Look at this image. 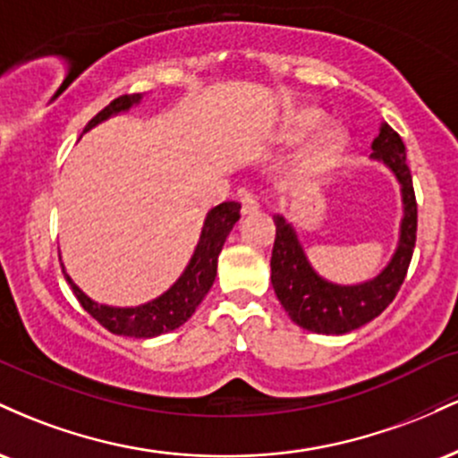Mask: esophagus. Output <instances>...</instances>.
Wrapping results in <instances>:
<instances>
[{
    "label": "esophagus",
    "mask_w": 458,
    "mask_h": 458,
    "mask_svg": "<svg viewBox=\"0 0 458 458\" xmlns=\"http://www.w3.org/2000/svg\"><path fill=\"white\" fill-rule=\"evenodd\" d=\"M259 208H260L259 198H256L254 193H243V198H241V213L254 215V213H259Z\"/></svg>",
    "instance_id": "esophagus-1"
}]
</instances>
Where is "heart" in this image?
<instances>
[{
	"instance_id": "heart-1",
	"label": "heart",
	"mask_w": 458,
	"mask_h": 458,
	"mask_svg": "<svg viewBox=\"0 0 458 458\" xmlns=\"http://www.w3.org/2000/svg\"><path fill=\"white\" fill-rule=\"evenodd\" d=\"M323 123V115L317 109H299V112L288 120V124L282 131V140L286 144H299L306 140L310 133H314ZM349 144V135L343 129L331 127L320 131V133L308 144V148L299 155L297 172L303 176L320 174V172L329 170L331 165L338 163L343 152Z\"/></svg>"
}]
</instances>
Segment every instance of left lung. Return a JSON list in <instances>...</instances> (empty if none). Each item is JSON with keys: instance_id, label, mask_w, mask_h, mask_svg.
<instances>
[{"instance_id": "obj_1", "label": "left lung", "mask_w": 458, "mask_h": 458, "mask_svg": "<svg viewBox=\"0 0 458 458\" xmlns=\"http://www.w3.org/2000/svg\"><path fill=\"white\" fill-rule=\"evenodd\" d=\"M370 148V159L381 161L396 176L403 196L398 245L379 276L360 284H335L325 280L310 265L295 225L284 215H273V222H276V243H273L271 254L273 291L293 323L314 334H349L379 317L396 297L407 276L409 262H411L415 230H418V204H415L404 144L390 124L381 123L379 135L372 140Z\"/></svg>"}]
</instances>
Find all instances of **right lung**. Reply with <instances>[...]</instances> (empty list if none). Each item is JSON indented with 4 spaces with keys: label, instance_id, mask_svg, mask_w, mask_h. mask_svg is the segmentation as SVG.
Masks as SVG:
<instances>
[{
    "label": "right lung",
    "instance_id": "add662e5",
    "mask_svg": "<svg viewBox=\"0 0 458 458\" xmlns=\"http://www.w3.org/2000/svg\"><path fill=\"white\" fill-rule=\"evenodd\" d=\"M141 98H144L141 94H124V97L114 98L107 107L101 109L86 124L83 133L105 123L112 115L129 112L133 105L141 103ZM239 217V202H222L211 208L207 213V219H204L202 233H199V241L196 250H193L191 260L187 262L181 277L163 295L152 299L148 303H141V306L115 308L94 301L71 280L64 265H62V271H64L66 282L71 284L81 308L92 318H97L105 329H109L115 335H129V338H155V335L174 331L182 323H187L191 314L196 312V308L202 303V299L207 297V293L211 291L215 276H217V259L222 254V247L228 239L230 230L234 228Z\"/></svg>",
    "mask_w": 458,
    "mask_h": 458
}]
</instances>
